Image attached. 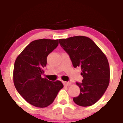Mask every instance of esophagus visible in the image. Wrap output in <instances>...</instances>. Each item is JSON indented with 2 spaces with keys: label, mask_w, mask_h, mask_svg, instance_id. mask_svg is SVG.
Instances as JSON below:
<instances>
[{
  "label": "esophagus",
  "mask_w": 123,
  "mask_h": 123,
  "mask_svg": "<svg viewBox=\"0 0 123 123\" xmlns=\"http://www.w3.org/2000/svg\"><path fill=\"white\" fill-rule=\"evenodd\" d=\"M63 83H64V85L66 86H70V85H71V83L68 82H68H67V81H64V82H63Z\"/></svg>",
  "instance_id": "obj_1"
}]
</instances>
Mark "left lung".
Returning <instances> with one entry per match:
<instances>
[{"instance_id": "left-lung-1", "label": "left lung", "mask_w": 123, "mask_h": 123, "mask_svg": "<svg viewBox=\"0 0 123 123\" xmlns=\"http://www.w3.org/2000/svg\"><path fill=\"white\" fill-rule=\"evenodd\" d=\"M59 44L69 55L73 66L81 67L83 79L77 83L80 88L74 102L81 107L94 104L105 93L110 81V67L104 53L91 38L75 36L59 39Z\"/></svg>"}]
</instances>
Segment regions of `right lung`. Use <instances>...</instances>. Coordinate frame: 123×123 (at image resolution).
Here are the masks:
<instances>
[{"instance_id": "1", "label": "right lung", "mask_w": 123, "mask_h": 123, "mask_svg": "<svg viewBox=\"0 0 123 123\" xmlns=\"http://www.w3.org/2000/svg\"><path fill=\"white\" fill-rule=\"evenodd\" d=\"M59 44V40H36L30 43L16 58L13 70V82L19 94L29 104L48 107L64 87L61 81H51L42 77L46 58Z\"/></svg>"}]
</instances>
